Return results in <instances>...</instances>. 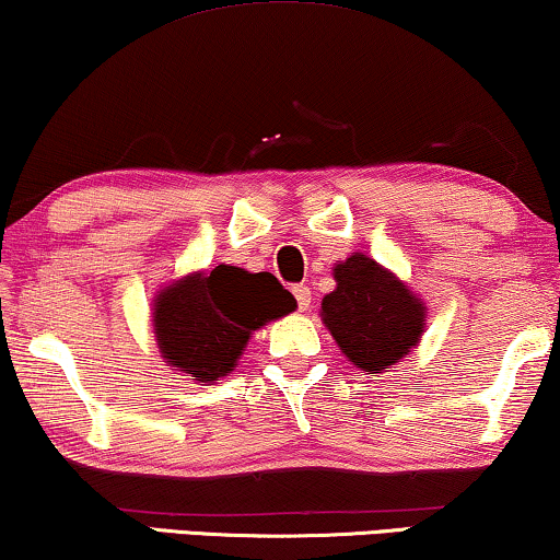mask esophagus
<instances>
[{
    "label": "esophagus",
    "instance_id": "34e87169",
    "mask_svg": "<svg viewBox=\"0 0 560 560\" xmlns=\"http://www.w3.org/2000/svg\"><path fill=\"white\" fill-rule=\"evenodd\" d=\"M293 295L298 301V311H308L311 308V288L308 285H295Z\"/></svg>",
    "mask_w": 560,
    "mask_h": 560
}]
</instances>
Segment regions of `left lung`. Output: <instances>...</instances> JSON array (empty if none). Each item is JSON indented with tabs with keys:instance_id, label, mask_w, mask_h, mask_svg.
I'll list each match as a JSON object with an SVG mask.
<instances>
[{
	"instance_id": "8db88e82",
	"label": "left lung",
	"mask_w": 560,
	"mask_h": 560,
	"mask_svg": "<svg viewBox=\"0 0 560 560\" xmlns=\"http://www.w3.org/2000/svg\"><path fill=\"white\" fill-rule=\"evenodd\" d=\"M336 290L320 303V316L349 362L377 374L416 347L423 331V303L385 267L351 255L334 270Z\"/></svg>"
}]
</instances>
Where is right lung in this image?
<instances>
[{
    "mask_svg": "<svg viewBox=\"0 0 560 560\" xmlns=\"http://www.w3.org/2000/svg\"><path fill=\"white\" fill-rule=\"evenodd\" d=\"M293 308L295 298L275 275L219 265L167 288L152 318L167 364L213 382L234 370L252 331Z\"/></svg>",
    "mask_w": 560,
    "mask_h": 560,
    "instance_id": "1",
    "label": "right lung"
}]
</instances>
